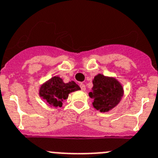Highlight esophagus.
Wrapping results in <instances>:
<instances>
[{"instance_id":"obj_1","label":"esophagus","mask_w":158,"mask_h":158,"mask_svg":"<svg viewBox=\"0 0 158 158\" xmlns=\"http://www.w3.org/2000/svg\"><path fill=\"white\" fill-rule=\"evenodd\" d=\"M80 88L83 91H85V90H86V86H85L83 83H80Z\"/></svg>"}]
</instances>
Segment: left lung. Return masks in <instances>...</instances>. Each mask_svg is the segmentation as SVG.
<instances>
[{
    "instance_id": "left-lung-1",
    "label": "left lung",
    "mask_w": 158,
    "mask_h": 158,
    "mask_svg": "<svg viewBox=\"0 0 158 158\" xmlns=\"http://www.w3.org/2000/svg\"><path fill=\"white\" fill-rule=\"evenodd\" d=\"M89 96L93 98V106L101 112H107L119 103L123 96V88L114 78L98 74L93 79L92 90Z\"/></svg>"
}]
</instances>
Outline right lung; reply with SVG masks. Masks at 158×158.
Masks as SVG:
<instances>
[{
    "label": "right lung",
    "instance_id": "obj_1",
    "mask_svg": "<svg viewBox=\"0 0 158 158\" xmlns=\"http://www.w3.org/2000/svg\"><path fill=\"white\" fill-rule=\"evenodd\" d=\"M80 90V87L74 81L64 83L61 78L54 76L40 88V96L48 102L51 106L61 107L64 100L68 98L70 93Z\"/></svg>",
    "mask_w": 158,
    "mask_h": 158
}]
</instances>
